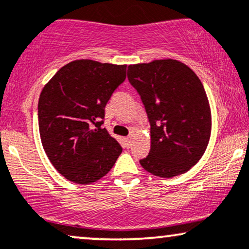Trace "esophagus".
I'll return each mask as SVG.
<instances>
[{"mask_svg":"<svg viewBox=\"0 0 249 249\" xmlns=\"http://www.w3.org/2000/svg\"><path fill=\"white\" fill-rule=\"evenodd\" d=\"M124 140H125V145H126L127 147H130L131 142H132V138H131V137H126Z\"/></svg>","mask_w":249,"mask_h":249,"instance_id":"34e87169","label":"esophagus"}]
</instances>
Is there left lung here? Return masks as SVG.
<instances>
[{
  "instance_id": "left-lung-1",
  "label": "left lung",
  "mask_w": 249,
  "mask_h": 249,
  "mask_svg": "<svg viewBox=\"0 0 249 249\" xmlns=\"http://www.w3.org/2000/svg\"><path fill=\"white\" fill-rule=\"evenodd\" d=\"M127 79L151 124V149L140 164L169 178L188 172L203 157L211 134V110L198 76L173 59L130 65Z\"/></svg>"
}]
</instances>
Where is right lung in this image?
<instances>
[{
	"instance_id": "obj_1",
	"label": "right lung",
	"mask_w": 249,
	"mask_h": 249,
	"mask_svg": "<svg viewBox=\"0 0 249 249\" xmlns=\"http://www.w3.org/2000/svg\"><path fill=\"white\" fill-rule=\"evenodd\" d=\"M125 77L126 65L75 60L60 68L41 90V143L51 163L68 181H98L121 155V145L101 126L104 107Z\"/></svg>"
}]
</instances>
